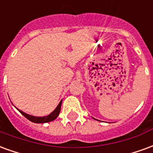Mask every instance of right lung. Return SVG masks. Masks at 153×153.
Wrapping results in <instances>:
<instances>
[{
  "mask_svg": "<svg viewBox=\"0 0 153 153\" xmlns=\"http://www.w3.org/2000/svg\"><path fill=\"white\" fill-rule=\"evenodd\" d=\"M61 103H62V100L60 101V103L58 104V106L56 109L54 110L51 113L50 115H47V116H43V117H38V116H33V115H30L28 114H26L24 111H22L20 110L18 111L21 113L22 115H24L25 117L28 119V120L33 122V123H47V122L52 121L54 120H56L57 118V116L59 115L60 111V107H61Z\"/></svg>",
  "mask_w": 153,
  "mask_h": 153,
  "instance_id": "add662e5",
  "label": "right lung"
}]
</instances>
